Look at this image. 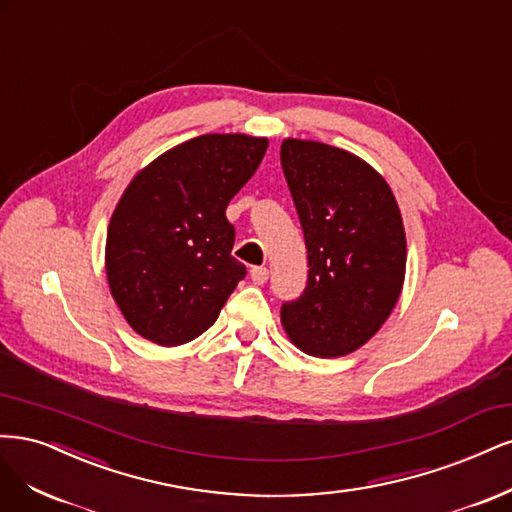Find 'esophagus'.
I'll use <instances>...</instances> for the list:
<instances>
[{"mask_svg":"<svg viewBox=\"0 0 512 512\" xmlns=\"http://www.w3.org/2000/svg\"><path fill=\"white\" fill-rule=\"evenodd\" d=\"M268 276H270V270L263 268V266H257V268L251 270V280H253L255 285H263V283H266Z\"/></svg>","mask_w":512,"mask_h":512,"instance_id":"obj_1","label":"esophagus"}]
</instances>
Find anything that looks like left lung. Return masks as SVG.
Returning a JSON list of instances; mask_svg holds the SVG:
<instances>
[{
	"label": "left lung",
	"instance_id": "1",
	"mask_svg": "<svg viewBox=\"0 0 512 512\" xmlns=\"http://www.w3.org/2000/svg\"><path fill=\"white\" fill-rule=\"evenodd\" d=\"M280 163L308 251V285L280 308V323L306 355H349L381 329L402 293L400 206L387 180L344 148L287 138Z\"/></svg>",
	"mask_w": 512,
	"mask_h": 512
}]
</instances>
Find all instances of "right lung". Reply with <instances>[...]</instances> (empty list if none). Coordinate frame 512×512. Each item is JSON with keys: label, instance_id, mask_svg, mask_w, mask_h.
<instances>
[{"label": "right lung", "instance_id": "right-lung-1", "mask_svg": "<svg viewBox=\"0 0 512 512\" xmlns=\"http://www.w3.org/2000/svg\"><path fill=\"white\" fill-rule=\"evenodd\" d=\"M266 151L268 138L204 134L131 178L108 225L106 276L136 334L178 346L217 321L246 276L225 208Z\"/></svg>", "mask_w": 512, "mask_h": 512}]
</instances>
